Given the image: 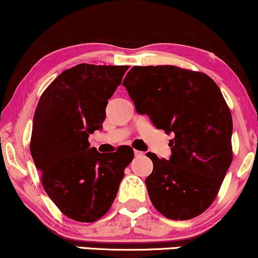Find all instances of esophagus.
Returning <instances> with one entry per match:
<instances>
[{"instance_id": "34e87169", "label": "esophagus", "mask_w": 258, "mask_h": 258, "mask_svg": "<svg viewBox=\"0 0 258 258\" xmlns=\"http://www.w3.org/2000/svg\"><path fill=\"white\" fill-rule=\"evenodd\" d=\"M134 155H135V157H139V156H143L144 153L141 152V151H138V150H135V151H134Z\"/></svg>"}]
</instances>
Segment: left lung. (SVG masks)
<instances>
[{"instance_id": "obj_1", "label": "left lung", "mask_w": 258, "mask_h": 258, "mask_svg": "<svg viewBox=\"0 0 258 258\" xmlns=\"http://www.w3.org/2000/svg\"><path fill=\"white\" fill-rule=\"evenodd\" d=\"M123 85L139 113L172 134L169 161L146 153L153 163L145 180L153 207L174 221L200 216L233 161V119L221 90L207 74L176 66H135Z\"/></svg>"}]
</instances>
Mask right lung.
Masks as SVG:
<instances>
[{"label": "right lung", "instance_id": "add662e5", "mask_svg": "<svg viewBox=\"0 0 258 258\" xmlns=\"http://www.w3.org/2000/svg\"><path fill=\"white\" fill-rule=\"evenodd\" d=\"M128 68L82 63L67 69L36 106L30 153L48 198L73 221L92 223L108 212L134 158L132 147L105 155L89 143V134L102 129L107 100Z\"/></svg>", "mask_w": 258, "mask_h": 258}]
</instances>
